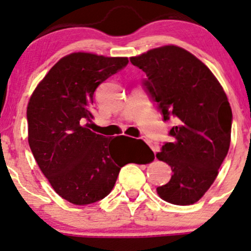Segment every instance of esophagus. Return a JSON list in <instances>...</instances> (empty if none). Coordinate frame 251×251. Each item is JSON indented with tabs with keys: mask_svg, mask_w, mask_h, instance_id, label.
<instances>
[{
	"mask_svg": "<svg viewBox=\"0 0 251 251\" xmlns=\"http://www.w3.org/2000/svg\"><path fill=\"white\" fill-rule=\"evenodd\" d=\"M142 140H143V141H145V142H146V143H147V145L149 146V147H151V149H153V151H154V153H155V148H154V146H153V145H151V141H149V140L147 139V137H142Z\"/></svg>",
	"mask_w": 251,
	"mask_h": 251,
	"instance_id": "34e87169",
	"label": "esophagus"
}]
</instances>
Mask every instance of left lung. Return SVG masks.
Segmentation results:
<instances>
[{"label":"left lung","mask_w":251,"mask_h":251,"mask_svg":"<svg viewBox=\"0 0 251 251\" xmlns=\"http://www.w3.org/2000/svg\"><path fill=\"white\" fill-rule=\"evenodd\" d=\"M130 63L147 75L143 85L163 121L176 123L172 142L156 154L173 173L157 194L171 204H194L213 184L229 151L232 111L226 95L206 65L174 45L131 57Z\"/></svg>","instance_id":"8db88e82"}]
</instances>
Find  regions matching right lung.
<instances>
[{
	"instance_id": "add662e5",
	"label": "right lung",
	"mask_w": 251,
	"mask_h": 251,
	"mask_svg": "<svg viewBox=\"0 0 251 251\" xmlns=\"http://www.w3.org/2000/svg\"><path fill=\"white\" fill-rule=\"evenodd\" d=\"M126 64L128 58L71 53L50 70L30 96L27 106L30 151L53 190L75 205L105 198L121 168L130 162L128 149L118 142L126 136L111 140L89 129L96 89Z\"/></svg>"
}]
</instances>
